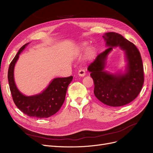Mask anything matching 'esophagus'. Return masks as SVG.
<instances>
[{"label":"esophagus","mask_w":153,"mask_h":153,"mask_svg":"<svg viewBox=\"0 0 153 153\" xmlns=\"http://www.w3.org/2000/svg\"><path fill=\"white\" fill-rule=\"evenodd\" d=\"M78 75L80 76H84L85 75V70L84 68H82L78 71Z\"/></svg>","instance_id":"obj_1"}]
</instances>
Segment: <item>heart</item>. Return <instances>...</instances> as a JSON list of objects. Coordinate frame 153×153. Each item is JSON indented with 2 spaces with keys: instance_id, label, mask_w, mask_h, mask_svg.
Wrapping results in <instances>:
<instances>
[{
  "instance_id": "obj_1",
  "label": "heart",
  "mask_w": 153,
  "mask_h": 153,
  "mask_svg": "<svg viewBox=\"0 0 153 153\" xmlns=\"http://www.w3.org/2000/svg\"><path fill=\"white\" fill-rule=\"evenodd\" d=\"M85 45H86V44H84V46H85ZM89 53H91V54L93 53H94V49H93V48H90L89 50Z\"/></svg>"
}]
</instances>
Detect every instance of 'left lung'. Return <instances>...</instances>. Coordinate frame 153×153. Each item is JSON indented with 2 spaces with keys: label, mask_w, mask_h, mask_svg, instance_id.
Instances as JSON below:
<instances>
[{
  "label": "left lung",
  "mask_w": 153,
  "mask_h": 153,
  "mask_svg": "<svg viewBox=\"0 0 153 153\" xmlns=\"http://www.w3.org/2000/svg\"><path fill=\"white\" fill-rule=\"evenodd\" d=\"M103 38L109 47L100 53L87 68L94 81V94L106 105H127L139 94L144 82L140 52L133 43L116 32H107ZM117 46L125 52L128 61L127 70L124 74H110L104 71L105 59L113 48Z\"/></svg>",
  "instance_id": "left-lung-1"
}]
</instances>
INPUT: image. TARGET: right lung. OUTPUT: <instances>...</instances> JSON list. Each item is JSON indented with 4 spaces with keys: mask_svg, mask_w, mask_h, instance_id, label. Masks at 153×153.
<instances>
[{
    "mask_svg": "<svg viewBox=\"0 0 153 153\" xmlns=\"http://www.w3.org/2000/svg\"><path fill=\"white\" fill-rule=\"evenodd\" d=\"M29 43L20 48L10 63L7 78L14 103L23 113L36 118H47L57 113L65 100L68 87L73 76L56 78L50 82L48 87L41 93L26 96L20 92L14 80V68L19 55Z\"/></svg>",
    "mask_w": 153,
    "mask_h": 153,
    "instance_id": "add662e5",
    "label": "right lung"
}]
</instances>
